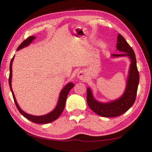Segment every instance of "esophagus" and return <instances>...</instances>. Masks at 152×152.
<instances>
[{
    "mask_svg": "<svg viewBox=\"0 0 152 152\" xmlns=\"http://www.w3.org/2000/svg\"><path fill=\"white\" fill-rule=\"evenodd\" d=\"M77 77L78 78L80 79V80H82V81H85L86 80V77L85 75V74H84L83 72H80V73H79L77 75Z\"/></svg>",
    "mask_w": 152,
    "mask_h": 152,
    "instance_id": "obj_1",
    "label": "esophagus"
}]
</instances>
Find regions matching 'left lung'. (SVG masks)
<instances>
[{"instance_id":"left-lung-1","label":"left lung","mask_w":152,"mask_h":152,"mask_svg":"<svg viewBox=\"0 0 152 152\" xmlns=\"http://www.w3.org/2000/svg\"><path fill=\"white\" fill-rule=\"evenodd\" d=\"M116 48L118 50L124 53L122 54H112V56H128L131 61L128 72L126 87L124 94L119 98V99L110 102L102 103L94 99L90 88L87 89V102L88 106L94 113L105 118H113L122 115L132 106L136 100L139 83V73L137 66L135 53L132 48L120 34L118 36Z\"/></svg>"}]
</instances>
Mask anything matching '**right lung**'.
Here are the masks:
<instances>
[{
    "mask_svg": "<svg viewBox=\"0 0 152 152\" xmlns=\"http://www.w3.org/2000/svg\"><path fill=\"white\" fill-rule=\"evenodd\" d=\"M35 39V37L33 36H30L29 37L24 40L22 42V43L20 44L18 47L17 50H20L21 49L24 48V47H26L28 45H30V43H32V41ZM14 56L13 57L12 59L11 60L10 62V66H9V71H10V73H9V87H10V89L11 92H12V95L13 97V100L14 102H15V104L17 108L18 109V111H20V113L22 114V115L26 118L28 120L31 121V122L36 123V124H48L52 122H53V121L56 120L57 118H58L61 113H62L63 110H64V107H65V103H66V100L67 98V96L69 94V92H70V90H71V88H73L74 87V84L71 82L69 83L68 84H66V86L63 88V89L62 90L61 92H60V96H59V99H58L57 105L56 107V108L53 109V110L47 114V115H41V116H35V115H30V114H28L26 113H25L24 111H22L20 107L18 105L17 101L15 100V97L14 96V93L12 90V88H11V77H12V63H13V60Z\"/></svg>",
    "mask_w": 152,
    "mask_h": 152,
    "instance_id": "right-lung-1",
    "label": "right lung"
}]
</instances>
